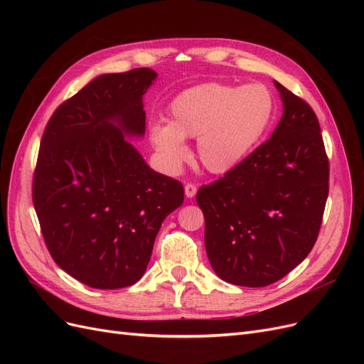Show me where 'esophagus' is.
Returning a JSON list of instances; mask_svg holds the SVG:
<instances>
[{"label":"esophagus","mask_w":364,"mask_h":364,"mask_svg":"<svg viewBox=\"0 0 364 364\" xmlns=\"http://www.w3.org/2000/svg\"><path fill=\"white\" fill-rule=\"evenodd\" d=\"M197 193V186L194 183H186L185 185V196L188 197V199H193Z\"/></svg>","instance_id":"esophagus-1"}]
</instances>
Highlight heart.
Segmentation results:
<instances>
[{"label": "heart", "instance_id": "1", "mask_svg": "<svg viewBox=\"0 0 364 364\" xmlns=\"http://www.w3.org/2000/svg\"><path fill=\"white\" fill-rule=\"evenodd\" d=\"M277 100L266 85L202 83L176 95L168 123L150 127V142L162 165L178 171L190 158L185 139H197V158L214 174L243 162L267 135Z\"/></svg>", "mask_w": 364, "mask_h": 364}]
</instances>
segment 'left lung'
I'll use <instances>...</instances> for the list:
<instances>
[{"label":"left lung","mask_w":364,"mask_h":364,"mask_svg":"<svg viewBox=\"0 0 364 364\" xmlns=\"http://www.w3.org/2000/svg\"><path fill=\"white\" fill-rule=\"evenodd\" d=\"M282 117L269 141L196 200L218 278L241 287L279 281L311 252L328 199L329 165L311 106L274 80Z\"/></svg>","instance_id":"1"}]
</instances>
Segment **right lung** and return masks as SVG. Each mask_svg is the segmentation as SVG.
Instances as JSON below:
<instances>
[{"label": "right lung", "instance_id": "obj_1", "mask_svg": "<svg viewBox=\"0 0 364 364\" xmlns=\"http://www.w3.org/2000/svg\"><path fill=\"white\" fill-rule=\"evenodd\" d=\"M156 75H98L43 130L33 205L53 259L87 287L138 282L165 217L183 203L182 183L150 168L126 139L144 135L142 98Z\"/></svg>", "mask_w": 364, "mask_h": 364}]
</instances>
